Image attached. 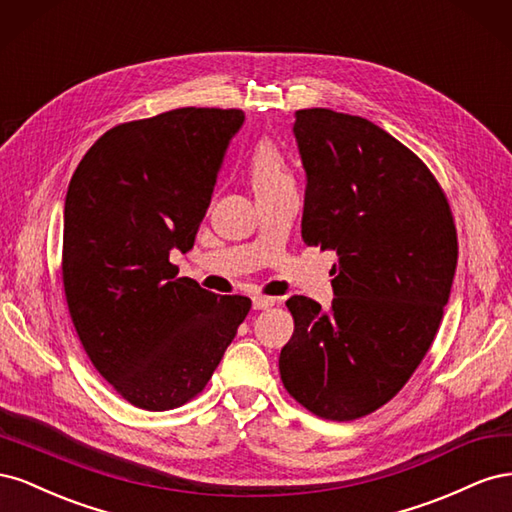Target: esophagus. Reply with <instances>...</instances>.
<instances>
[{"mask_svg":"<svg viewBox=\"0 0 512 512\" xmlns=\"http://www.w3.org/2000/svg\"><path fill=\"white\" fill-rule=\"evenodd\" d=\"M275 303H277L275 297H262V294H258V297L252 299L254 309H269V307H273Z\"/></svg>","mask_w":512,"mask_h":512,"instance_id":"1","label":"esophagus"}]
</instances>
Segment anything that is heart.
<instances>
[{"instance_id":"b5f03b06","label":"heart","mask_w":512,"mask_h":512,"mask_svg":"<svg viewBox=\"0 0 512 512\" xmlns=\"http://www.w3.org/2000/svg\"><path fill=\"white\" fill-rule=\"evenodd\" d=\"M250 177L256 196L282 190L292 185L290 168L286 164L284 153L277 149L271 141H260L250 158Z\"/></svg>"}]
</instances>
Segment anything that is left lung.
<instances>
[{
    "instance_id": "8db88e82",
    "label": "left lung",
    "mask_w": 512,
    "mask_h": 512,
    "mask_svg": "<svg viewBox=\"0 0 512 512\" xmlns=\"http://www.w3.org/2000/svg\"><path fill=\"white\" fill-rule=\"evenodd\" d=\"M307 173L303 241L337 254L331 312L286 301L284 389L327 421L376 412L436 337L457 267L451 205L427 164L389 132L331 108L294 121Z\"/></svg>"
}]
</instances>
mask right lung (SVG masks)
Returning <instances> with one entry per match:
<instances>
[{
  "mask_svg": "<svg viewBox=\"0 0 512 512\" xmlns=\"http://www.w3.org/2000/svg\"><path fill=\"white\" fill-rule=\"evenodd\" d=\"M239 108L185 106L119 123L68 185L61 280L91 365L132 406L164 412L203 393L252 301L177 277L211 203Z\"/></svg>",
  "mask_w": 512,
  "mask_h": 512,
  "instance_id": "obj_1",
  "label": "right lung"
}]
</instances>
